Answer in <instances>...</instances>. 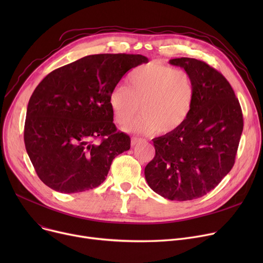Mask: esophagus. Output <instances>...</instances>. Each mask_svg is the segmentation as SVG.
<instances>
[{
  "label": "esophagus",
  "instance_id": "obj_1",
  "mask_svg": "<svg viewBox=\"0 0 263 263\" xmlns=\"http://www.w3.org/2000/svg\"><path fill=\"white\" fill-rule=\"evenodd\" d=\"M140 142H142V139H140V137H135V136H133L132 139H131V146H132V147H134L135 145H137V144H139Z\"/></svg>",
  "mask_w": 263,
  "mask_h": 263
}]
</instances>
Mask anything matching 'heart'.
Masks as SVG:
<instances>
[{"instance_id": "b5f03b06", "label": "heart", "mask_w": 263, "mask_h": 263, "mask_svg": "<svg viewBox=\"0 0 263 263\" xmlns=\"http://www.w3.org/2000/svg\"><path fill=\"white\" fill-rule=\"evenodd\" d=\"M127 83L128 87L116 86L108 99L119 126L128 124L139 109L142 116L128 127L131 132L168 134L180 128L189 118L196 87L185 70L150 62L131 70Z\"/></svg>"}]
</instances>
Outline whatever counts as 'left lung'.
I'll return each mask as SVG.
<instances>
[{
  "label": "left lung",
  "instance_id": "1",
  "mask_svg": "<svg viewBox=\"0 0 263 263\" xmlns=\"http://www.w3.org/2000/svg\"><path fill=\"white\" fill-rule=\"evenodd\" d=\"M195 83L193 109L182 126L154 141L145 167L148 185L170 200H192L212 191L231 171L243 131L239 100L226 78L202 61L174 59Z\"/></svg>",
  "mask_w": 263,
  "mask_h": 263
}]
</instances>
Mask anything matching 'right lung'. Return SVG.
Returning a JSON list of instances; mask_svg holds the SVG:
<instances>
[{
	"label": "right lung",
	"instance_id": "1",
	"mask_svg": "<svg viewBox=\"0 0 263 263\" xmlns=\"http://www.w3.org/2000/svg\"><path fill=\"white\" fill-rule=\"evenodd\" d=\"M140 54H95L50 72L31 96L24 144L37 176L61 193L99 186L131 140L117 130L109 95Z\"/></svg>",
	"mask_w": 263,
	"mask_h": 263
}]
</instances>
